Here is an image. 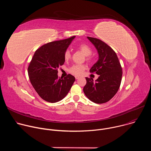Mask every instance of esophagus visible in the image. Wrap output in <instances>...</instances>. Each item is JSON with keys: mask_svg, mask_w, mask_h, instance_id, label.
Instances as JSON below:
<instances>
[{"mask_svg": "<svg viewBox=\"0 0 151 151\" xmlns=\"http://www.w3.org/2000/svg\"><path fill=\"white\" fill-rule=\"evenodd\" d=\"M79 78V76H75V79H78Z\"/></svg>", "mask_w": 151, "mask_h": 151, "instance_id": "esophagus-1", "label": "esophagus"}]
</instances>
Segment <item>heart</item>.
Masks as SVG:
<instances>
[{
  "instance_id": "obj_1",
  "label": "heart",
  "mask_w": 151,
  "mask_h": 151,
  "mask_svg": "<svg viewBox=\"0 0 151 151\" xmlns=\"http://www.w3.org/2000/svg\"><path fill=\"white\" fill-rule=\"evenodd\" d=\"M78 48L83 53V54L85 56H87V60L88 61H90L91 60V58L90 57V55L92 53V50L91 48L87 45V44H80L78 47ZM64 60L68 61L71 58V54L69 50H66L64 52ZM86 67L85 66L83 65V64H76V65H73L72 66L69 71L70 73L76 76H79L81 75L83 71L85 70Z\"/></svg>"
}]
</instances>
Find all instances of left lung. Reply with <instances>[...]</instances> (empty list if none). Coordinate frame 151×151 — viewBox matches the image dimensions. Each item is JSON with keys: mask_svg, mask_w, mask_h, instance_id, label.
Segmentation results:
<instances>
[{"mask_svg": "<svg viewBox=\"0 0 151 151\" xmlns=\"http://www.w3.org/2000/svg\"><path fill=\"white\" fill-rule=\"evenodd\" d=\"M96 47L99 59L90 70L99 76L94 82L92 78H85L87 83L83 92L91 101L101 104L109 101L118 91L122 79V71L115 52L102 40L87 37Z\"/></svg>", "mask_w": 151, "mask_h": 151, "instance_id": "8db88e82", "label": "left lung"}]
</instances>
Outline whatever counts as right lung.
Masks as SVG:
<instances>
[{
  "instance_id": "add662e5",
  "label": "right lung",
  "mask_w": 151,
  "mask_h": 151,
  "mask_svg": "<svg viewBox=\"0 0 151 151\" xmlns=\"http://www.w3.org/2000/svg\"><path fill=\"white\" fill-rule=\"evenodd\" d=\"M75 36L49 42L35 52L28 68L30 82L35 91L43 99L55 103L66 96L75 81L69 74L58 77V69L64 63V54Z\"/></svg>"
}]
</instances>
